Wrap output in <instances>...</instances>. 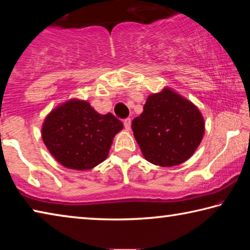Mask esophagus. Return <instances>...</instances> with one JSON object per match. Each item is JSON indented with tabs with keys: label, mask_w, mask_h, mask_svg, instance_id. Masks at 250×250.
<instances>
[{
	"label": "esophagus",
	"mask_w": 250,
	"mask_h": 250,
	"mask_svg": "<svg viewBox=\"0 0 250 250\" xmlns=\"http://www.w3.org/2000/svg\"><path fill=\"white\" fill-rule=\"evenodd\" d=\"M124 125H125V130H130V128H131V119H125L124 120Z\"/></svg>",
	"instance_id": "obj_1"
}]
</instances>
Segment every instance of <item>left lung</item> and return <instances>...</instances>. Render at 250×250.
Instances as JSON below:
<instances>
[{
    "mask_svg": "<svg viewBox=\"0 0 250 250\" xmlns=\"http://www.w3.org/2000/svg\"><path fill=\"white\" fill-rule=\"evenodd\" d=\"M131 126L145 159L163 167L191 158L205 131L196 105L168 87L147 97L143 112Z\"/></svg>",
    "mask_w": 250,
    "mask_h": 250,
    "instance_id": "obj_1",
    "label": "left lung"
}]
</instances>
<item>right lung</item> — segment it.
I'll list each match as a JSON object with an SVG mask.
<instances>
[{"instance_id":"obj_1","label":"right lung","mask_w":250,"mask_h":250,"mask_svg":"<svg viewBox=\"0 0 250 250\" xmlns=\"http://www.w3.org/2000/svg\"><path fill=\"white\" fill-rule=\"evenodd\" d=\"M124 129L112 115H100L86 100L70 99L45 118L42 138L57 162L71 170H89L107 159L115 135Z\"/></svg>"}]
</instances>
